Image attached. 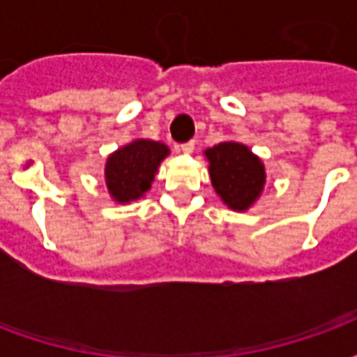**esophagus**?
<instances>
[{"label": "esophagus", "mask_w": 357, "mask_h": 357, "mask_svg": "<svg viewBox=\"0 0 357 357\" xmlns=\"http://www.w3.org/2000/svg\"><path fill=\"white\" fill-rule=\"evenodd\" d=\"M179 151L181 153H185V155H191L195 151V141H187V143H183L181 147H179Z\"/></svg>", "instance_id": "34e87169"}]
</instances>
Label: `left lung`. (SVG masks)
<instances>
[{
    "label": "left lung",
    "mask_w": 357,
    "mask_h": 357,
    "mask_svg": "<svg viewBox=\"0 0 357 357\" xmlns=\"http://www.w3.org/2000/svg\"><path fill=\"white\" fill-rule=\"evenodd\" d=\"M212 187L231 210H248L260 197L266 183L262 160L243 143L224 141L206 149Z\"/></svg>",
    "instance_id": "1"
}]
</instances>
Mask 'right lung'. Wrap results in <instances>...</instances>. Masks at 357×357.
Listing matches in <instances>:
<instances>
[{
    "mask_svg": "<svg viewBox=\"0 0 357 357\" xmlns=\"http://www.w3.org/2000/svg\"><path fill=\"white\" fill-rule=\"evenodd\" d=\"M170 149L160 141L135 139L107 158L105 181L110 197L120 204L137 201L147 193L158 166Z\"/></svg>",
    "mask_w": 357,
    "mask_h": 357,
    "instance_id": "right-lung-1",
    "label": "right lung"
}]
</instances>
